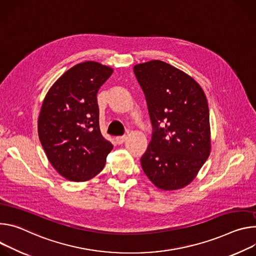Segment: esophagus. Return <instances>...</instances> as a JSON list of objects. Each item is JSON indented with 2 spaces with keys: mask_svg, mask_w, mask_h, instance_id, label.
<instances>
[{
  "mask_svg": "<svg viewBox=\"0 0 256 256\" xmlns=\"http://www.w3.org/2000/svg\"><path fill=\"white\" fill-rule=\"evenodd\" d=\"M126 139H127V136H117L116 137V142L118 144H123L125 141H126Z\"/></svg>",
  "mask_w": 256,
  "mask_h": 256,
  "instance_id": "34e87169",
  "label": "esophagus"
}]
</instances>
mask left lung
<instances>
[{
  "label": "left lung",
  "mask_w": 256,
  "mask_h": 256,
  "mask_svg": "<svg viewBox=\"0 0 256 256\" xmlns=\"http://www.w3.org/2000/svg\"><path fill=\"white\" fill-rule=\"evenodd\" d=\"M152 125L141 166L162 190L190 184L210 154L208 100L191 76L160 60L135 65Z\"/></svg>",
  "instance_id": "1"
}]
</instances>
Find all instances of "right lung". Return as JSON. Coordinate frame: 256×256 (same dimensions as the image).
<instances>
[{"instance_id": "right-lung-1", "label": "right lung", "mask_w": 256, "mask_h": 256, "mask_svg": "<svg viewBox=\"0 0 256 256\" xmlns=\"http://www.w3.org/2000/svg\"><path fill=\"white\" fill-rule=\"evenodd\" d=\"M110 67L86 61L66 71L48 92L38 131L54 168L67 180L88 181L106 164L112 146L100 130L96 94Z\"/></svg>"}]
</instances>
